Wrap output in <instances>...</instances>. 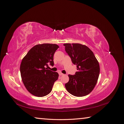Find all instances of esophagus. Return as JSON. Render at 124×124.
<instances>
[{
	"label": "esophagus",
	"mask_w": 124,
	"mask_h": 124,
	"mask_svg": "<svg viewBox=\"0 0 124 124\" xmlns=\"http://www.w3.org/2000/svg\"><path fill=\"white\" fill-rule=\"evenodd\" d=\"M59 76H63V75H64V74L62 73V72H59Z\"/></svg>",
	"instance_id": "esophagus-1"
}]
</instances>
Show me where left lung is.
Masks as SVG:
<instances>
[{
    "mask_svg": "<svg viewBox=\"0 0 124 124\" xmlns=\"http://www.w3.org/2000/svg\"><path fill=\"white\" fill-rule=\"evenodd\" d=\"M65 51L78 72L69 74V80L65 87L70 93L76 97H83L91 93L98 81L100 67L94 54L84 45L65 43Z\"/></svg>",
    "mask_w": 124,
    "mask_h": 124,
    "instance_id": "8db88e82",
    "label": "left lung"
}]
</instances>
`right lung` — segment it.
Listing matches in <instances>:
<instances>
[{
	"label": "right lung",
	"mask_w": 124,
	"mask_h": 124,
	"mask_svg": "<svg viewBox=\"0 0 124 124\" xmlns=\"http://www.w3.org/2000/svg\"><path fill=\"white\" fill-rule=\"evenodd\" d=\"M58 47L55 44H37L22 59L20 66L22 81L32 95L44 97L52 91L59 75L46 67L48 64L54 66V54Z\"/></svg>",
	"instance_id": "right-lung-1"
}]
</instances>
